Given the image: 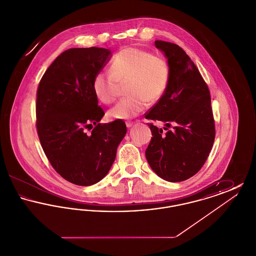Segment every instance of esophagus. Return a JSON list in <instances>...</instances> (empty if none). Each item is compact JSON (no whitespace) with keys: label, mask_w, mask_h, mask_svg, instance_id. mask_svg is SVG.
<instances>
[{"label":"esophagus","mask_w":256,"mask_h":256,"mask_svg":"<svg viewBox=\"0 0 256 256\" xmlns=\"http://www.w3.org/2000/svg\"><path fill=\"white\" fill-rule=\"evenodd\" d=\"M126 126H128V128H132V126H134V122H126Z\"/></svg>","instance_id":"1"}]
</instances>
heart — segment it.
Returning a JSON list of instances; mask_svg holds the SVG:
<instances>
[{"label":"heart","mask_w":256,"mask_h":256,"mask_svg":"<svg viewBox=\"0 0 256 256\" xmlns=\"http://www.w3.org/2000/svg\"><path fill=\"white\" fill-rule=\"evenodd\" d=\"M170 76V65L165 58L130 47L114 56L110 71L95 74L92 88L96 97L108 104L117 97L120 84L128 82L126 92L128 97L116 104L108 115L112 119L128 120L143 111L146 102L152 104L163 96Z\"/></svg>","instance_id":"obj_1"}]
</instances>
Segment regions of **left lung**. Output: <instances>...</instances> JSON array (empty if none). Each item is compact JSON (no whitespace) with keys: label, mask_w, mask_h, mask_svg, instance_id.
<instances>
[{"label":"left lung","mask_w":256,"mask_h":256,"mask_svg":"<svg viewBox=\"0 0 256 256\" xmlns=\"http://www.w3.org/2000/svg\"><path fill=\"white\" fill-rule=\"evenodd\" d=\"M154 44L170 65V82L146 118L174 126L163 134L162 128L148 124L152 137L146 158L161 178L178 182L200 170L213 146L215 124L211 98L195 63L180 46L162 40Z\"/></svg>","instance_id":"obj_1"}]
</instances>
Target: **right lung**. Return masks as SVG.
<instances>
[{
  "instance_id": "right-lung-1",
  "label": "right lung",
  "mask_w": 256,
  "mask_h": 256,
  "mask_svg": "<svg viewBox=\"0 0 256 256\" xmlns=\"http://www.w3.org/2000/svg\"><path fill=\"white\" fill-rule=\"evenodd\" d=\"M111 56L104 48L67 50L50 65L38 86L41 146L54 169L76 185H93L108 174L126 134L122 120L100 124L104 112L92 88L95 74Z\"/></svg>"
}]
</instances>
